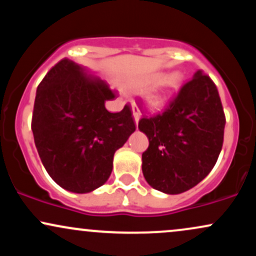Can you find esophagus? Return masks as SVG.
<instances>
[{"instance_id":"obj_1","label":"esophagus","mask_w":256,"mask_h":256,"mask_svg":"<svg viewBox=\"0 0 256 256\" xmlns=\"http://www.w3.org/2000/svg\"><path fill=\"white\" fill-rule=\"evenodd\" d=\"M132 112H134V122H136V124L138 122V120H140V110H138V107L137 106H132Z\"/></svg>"}]
</instances>
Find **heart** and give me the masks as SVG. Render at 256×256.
<instances>
[{"label":"heart","instance_id":"obj_1","mask_svg":"<svg viewBox=\"0 0 256 256\" xmlns=\"http://www.w3.org/2000/svg\"><path fill=\"white\" fill-rule=\"evenodd\" d=\"M161 80V76H156V77H152L146 80V83L140 85V88L149 86V85H152L158 82ZM182 76L179 73H173V74L168 76V77L162 79L160 83V86L154 92L149 95V104L152 108H158L162 107L164 104L168 101L170 98L174 95L176 92L179 90V88L182 86Z\"/></svg>","mask_w":256,"mask_h":256}]
</instances>
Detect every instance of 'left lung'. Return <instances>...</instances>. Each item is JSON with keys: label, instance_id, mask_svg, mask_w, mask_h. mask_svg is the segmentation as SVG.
<instances>
[{"label": "left lung", "instance_id": "left-lung-1", "mask_svg": "<svg viewBox=\"0 0 256 256\" xmlns=\"http://www.w3.org/2000/svg\"><path fill=\"white\" fill-rule=\"evenodd\" d=\"M225 122L216 84L198 71L160 113L143 116L138 122V128L149 140L142 154L148 184L172 195L198 184L218 160Z\"/></svg>", "mask_w": 256, "mask_h": 256}]
</instances>
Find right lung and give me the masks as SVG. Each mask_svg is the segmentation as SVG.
Wrapping results in <instances>:
<instances>
[{
	"mask_svg": "<svg viewBox=\"0 0 256 256\" xmlns=\"http://www.w3.org/2000/svg\"><path fill=\"white\" fill-rule=\"evenodd\" d=\"M108 84L86 77L68 58L52 66L37 88L31 128L44 168L72 192L98 189L110 178L114 152L136 130L131 107L106 110Z\"/></svg>",
	"mask_w": 256,
	"mask_h": 256,
	"instance_id": "obj_1",
	"label": "right lung"
}]
</instances>
